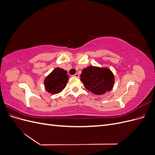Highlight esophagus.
Here are the masks:
<instances>
[{
  "label": "esophagus",
  "mask_w": 155,
  "mask_h": 155,
  "mask_svg": "<svg viewBox=\"0 0 155 155\" xmlns=\"http://www.w3.org/2000/svg\"><path fill=\"white\" fill-rule=\"evenodd\" d=\"M73 76H74V77H77V78H78V77L79 76V75L76 73V74H75Z\"/></svg>",
  "instance_id": "esophagus-1"
}]
</instances>
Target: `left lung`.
I'll use <instances>...</instances> for the list:
<instances>
[{
	"instance_id": "8db88e82",
	"label": "left lung",
	"mask_w": 155,
	"mask_h": 155,
	"mask_svg": "<svg viewBox=\"0 0 155 155\" xmlns=\"http://www.w3.org/2000/svg\"><path fill=\"white\" fill-rule=\"evenodd\" d=\"M85 87L95 94H104L113 87L114 77L109 68L90 66L84 68L80 76Z\"/></svg>"
}]
</instances>
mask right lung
<instances>
[{"instance_id":"right-lung-1","label":"right lung","mask_w":155,"mask_h":155,"mask_svg":"<svg viewBox=\"0 0 155 155\" xmlns=\"http://www.w3.org/2000/svg\"><path fill=\"white\" fill-rule=\"evenodd\" d=\"M68 80L67 72L63 68H56L45 79L46 90L51 94L61 92Z\"/></svg>"}]
</instances>
